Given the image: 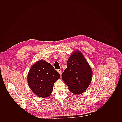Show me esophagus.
Segmentation results:
<instances>
[{"instance_id":"1","label":"esophagus","mask_w":122,"mask_h":122,"mask_svg":"<svg viewBox=\"0 0 122 122\" xmlns=\"http://www.w3.org/2000/svg\"><path fill=\"white\" fill-rule=\"evenodd\" d=\"M57 71H58V72L60 73V75H61V70H60V69H59V70H57Z\"/></svg>"}]
</instances>
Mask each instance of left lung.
<instances>
[{"instance_id": "1", "label": "left lung", "mask_w": 122, "mask_h": 122, "mask_svg": "<svg viewBox=\"0 0 122 122\" xmlns=\"http://www.w3.org/2000/svg\"><path fill=\"white\" fill-rule=\"evenodd\" d=\"M90 66L79 51H75L67 61V67L61 78L72 93L79 95L89 86L92 78Z\"/></svg>"}]
</instances>
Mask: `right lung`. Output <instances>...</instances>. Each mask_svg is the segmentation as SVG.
Segmentation results:
<instances>
[{
    "mask_svg": "<svg viewBox=\"0 0 122 122\" xmlns=\"http://www.w3.org/2000/svg\"><path fill=\"white\" fill-rule=\"evenodd\" d=\"M60 78V73L52 65L41 60L31 66L28 73L27 82L31 90L36 95L46 98L52 93L54 83Z\"/></svg>",
    "mask_w": 122,
    "mask_h": 122,
    "instance_id": "obj_1",
    "label": "right lung"
}]
</instances>
